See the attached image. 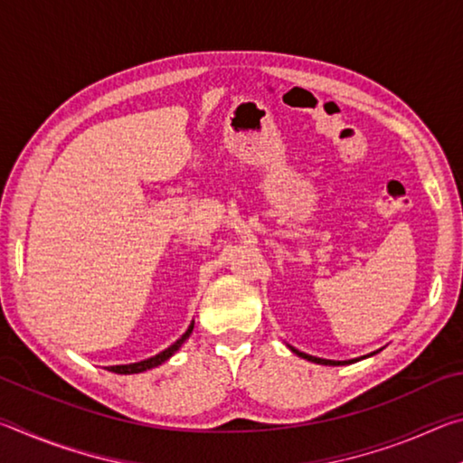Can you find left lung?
I'll list each match as a JSON object with an SVG mask.
<instances>
[{
  "label": "left lung",
  "instance_id": "8db88e82",
  "mask_svg": "<svg viewBox=\"0 0 463 463\" xmlns=\"http://www.w3.org/2000/svg\"><path fill=\"white\" fill-rule=\"evenodd\" d=\"M289 349H292L298 357L308 359V362H315V364H323V365H343V364L357 362V359H351V362H333V359H320V357H312V355H308V354H302V351H298V349H294V347H289Z\"/></svg>",
  "mask_w": 463,
  "mask_h": 463
}]
</instances>
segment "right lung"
Returning a JSON list of instances; mask_svg holds the SVG:
<instances>
[{
	"label": "right lung",
	"instance_id": "right-lung-1",
	"mask_svg": "<svg viewBox=\"0 0 463 463\" xmlns=\"http://www.w3.org/2000/svg\"><path fill=\"white\" fill-rule=\"evenodd\" d=\"M192 331H194V323L187 326V331L182 336H179V339L174 345H169L165 351H161V354H156L155 357L145 359V362H137V364H128V365H109V367H106V370L108 372H114V373H140V372L153 370V367L161 365L163 362H167V359L174 355L179 347H182L184 341L192 335Z\"/></svg>",
	"mask_w": 463,
	"mask_h": 463
}]
</instances>
